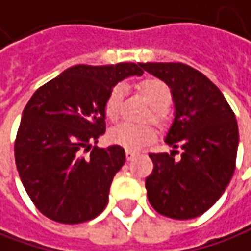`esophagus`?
Returning a JSON list of instances; mask_svg holds the SVG:
<instances>
[{
	"label": "esophagus",
	"mask_w": 251,
	"mask_h": 251,
	"mask_svg": "<svg viewBox=\"0 0 251 251\" xmlns=\"http://www.w3.org/2000/svg\"><path fill=\"white\" fill-rule=\"evenodd\" d=\"M136 155H137V152H136V151H132V150H126V159H127V161H132Z\"/></svg>",
	"instance_id": "1"
}]
</instances>
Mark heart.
<instances>
[{
    "label": "heart",
    "mask_w": 251,
    "mask_h": 251,
    "mask_svg": "<svg viewBox=\"0 0 251 251\" xmlns=\"http://www.w3.org/2000/svg\"><path fill=\"white\" fill-rule=\"evenodd\" d=\"M140 89L151 104V118L154 121H161L165 108L172 101V92L166 83L161 79H146L140 85ZM124 85L114 86L107 97L104 105L105 117L115 121L122 112L124 105ZM108 137L112 143L122 146L127 150H139L150 144L155 139V129L151 125H136L132 122H121L112 127Z\"/></svg>",
    "instance_id": "obj_1"
}]
</instances>
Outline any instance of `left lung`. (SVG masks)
I'll return each instance as SVG.
<instances>
[{
	"instance_id": "left-lung-1",
	"label": "left lung",
	"mask_w": 251,
	"mask_h": 251,
	"mask_svg": "<svg viewBox=\"0 0 251 251\" xmlns=\"http://www.w3.org/2000/svg\"><path fill=\"white\" fill-rule=\"evenodd\" d=\"M172 90L175 119L166 134L173 151L150 154L146 178L151 206L162 216L190 220L203 214L231 181L239 144L238 122L224 95L201 71L183 63H140ZM182 150V158L174 155Z\"/></svg>"
}]
</instances>
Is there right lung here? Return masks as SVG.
<instances>
[{
    "label": "right lung",
    "instance_id": "1",
    "mask_svg": "<svg viewBox=\"0 0 251 251\" xmlns=\"http://www.w3.org/2000/svg\"><path fill=\"white\" fill-rule=\"evenodd\" d=\"M141 74L136 63L78 64L42 85L28 100L15 140V161L25 190L48 219L79 224L107 206L125 150L93 144L105 132L104 105L112 88Z\"/></svg>",
    "mask_w": 251,
    "mask_h": 251
}]
</instances>
